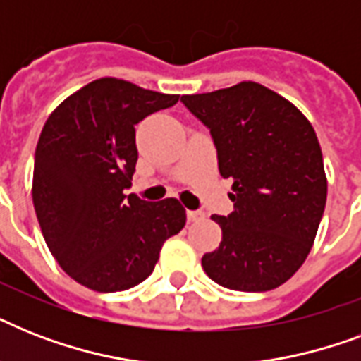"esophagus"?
<instances>
[{"label": "esophagus", "instance_id": "34e87169", "mask_svg": "<svg viewBox=\"0 0 361 361\" xmlns=\"http://www.w3.org/2000/svg\"><path fill=\"white\" fill-rule=\"evenodd\" d=\"M204 217V212H195V209H187V219L198 221Z\"/></svg>", "mask_w": 361, "mask_h": 361}]
</instances>
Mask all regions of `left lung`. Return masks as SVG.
<instances>
[{
  "label": "left lung",
  "instance_id": "left-lung-1",
  "mask_svg": "<svg viewBox=\"0 0 361 361\" xmlns=\"http://www.w3.org/2000/svg\"><path fill=\"white\" fill-rule=\"evenodd\" d=\"M181 103L209 129L221 176L232 181L234 212L212 217L223 240L202 257L204 271L231 290H274L305 262L324 214L328 181L313 125L257 82Z\"/></svg>",
  "mask_w": 361,
  "mask_h": 361
}]
</instances>
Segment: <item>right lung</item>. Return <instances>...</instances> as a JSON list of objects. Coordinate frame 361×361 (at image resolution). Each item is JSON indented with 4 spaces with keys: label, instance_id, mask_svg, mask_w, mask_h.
I'll return each mask as SVG.
<instances>
[{
    "label": "right lung",
    "instance_id": "obj_1",
    "mask_svg": "<svg viewBox=\"0 0 361 361\" xmlns=\"http://www.w3.org/2000/svg\"><path fill=\"white\" fill-rule=\"evenodd\" d=\"M180 95L99 78L67 97L42 127L35 149L33 206L63 271L97 292L149 277L161 247L185 226L178 198L125 195L135 174V125Z\"/></svg>",
    "mask_w": 361,
    "mask_h": 361
}]
</instances>
